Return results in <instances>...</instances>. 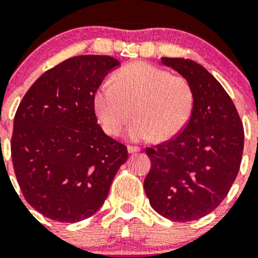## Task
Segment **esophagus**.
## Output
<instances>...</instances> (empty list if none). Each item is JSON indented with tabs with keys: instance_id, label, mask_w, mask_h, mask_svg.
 I'll use <instances>...</instances> for the list:
<instances>
[{
	"instance_id": "obj_1",
	"label": "esophagus",
	"mask_w": 258,
	"mask_h": 258,
	"mask_svg": "<svg viewBox=\"0 0 258 258\" xmlns=\"http://www.w3.org/2000/svg\"><path fill=\"white\" fill-rule=\"evenodd\" d=\"M127 151H128V154H136V152L140 151V147H137V146H128V147H127Z\"/></svg>"
}]
</instances>
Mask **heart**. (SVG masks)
<instances>
[{
    "instance_id": "obj_1",
    "label": "heart",
    "mask_w": 258,
    "mask_h": 258,
    "mask_svg": "<svg viewBox=\"0 0 258 258\" xmlns=\"http://www.w3.org/2000/svg\"><path fill=\"white\" fill-rule=\"evenodd\" d=\"M94 113L109 136L128 128L132 141L169 140L182 131L194 108V92L185 78L171 76L149 62H135L122 68L113 82H104L93 98Z\"/></svg>"
}]
</instances>
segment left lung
<instances>
[{
	"label": "left lung",
	"instance_id": "left-lung-1",
	"mask_svg": "<svg viewBox=\"0 0 258 258\" xmlns=\"http://www.w3.org/2000/svg\"><path fill=\"white\" fill-rule=\"evenodd\" d=\"M161 62L189 82L194 108L176 137L146 149L151 169L144 187L160 216L196 221L222 203L236 180L243 124L231 97L201 64L184 57H161Z\"/></svg>",
	"mask_w": 258,
	"mask_h": 258
}]
</instances>
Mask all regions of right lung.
Here are the masks:
<instances>
[{
    "label": "right lung",
    "mask_w": 258,
    "mask_h": 258,
    "mask_svg": "<svg viewBox=\"0 0 258 258\" xmlns=\"http://www.w3.org/2000/svg\"><path fill=\"white\" fill-rule=\"evenodd\" d=\"M119 66L107 55L71 57L42 74L17 108L15 174L27 203L52 221L93 216L128 159L127 147L104 134L93 107L98 87Z\"/></svg>",
    "instance_id": "right-lung-1"
}]
</instances>
